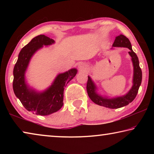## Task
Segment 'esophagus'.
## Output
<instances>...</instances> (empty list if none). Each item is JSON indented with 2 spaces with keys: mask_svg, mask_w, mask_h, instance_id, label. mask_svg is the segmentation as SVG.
I'll return each mask as SVG.
<instances>
[{
  "mask_svg": "<svg viewBox=\"0 0 154 154\" xmlns=\"http://www.w3.org/2000/svg\"><path fill=\"white\" fill-rule=\"evenodd\" d=\"M79 69L80 71H86L88 69V65L84 63H81L79 65Z\"/></svg>",
  "mask_w": 154,
  "mask_h": 154,
  "instance_id": "34e87169",
  "label": "esophagus"
}]
</instances>
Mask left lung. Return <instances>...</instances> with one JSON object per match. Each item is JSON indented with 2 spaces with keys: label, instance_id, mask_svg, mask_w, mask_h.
I'll list each match as a JSON object with an SVG mask.
<instances>
[{
  "label": "left lung",
  "instance_id": "1",
  "mask_svg": "<svg viewBox=\"0 0 154 154\" xmlns=\"http://www.w3.org/2000/svg\"><path fill=\"white\" fill-rule=\"evenodd\" d=\"M114 48H127L130 49L129 55L133 64V79H132V86L128 92L122 96L115 98H109L107 96H102L97 92V87L95 85L90 76H88L87 82V92L90 98L96 105L105 106L109 109H118L123 107L133 101L139 91V88L141 84L142 71L139 66V61L137 54L132 49V45L130 41L126 36L119 35L116 36L114 43L112 45ZM113 49V48H111Z\"/></svg>",
  "mask_w": 154,
  "mask_h": 154
}]
</instances>
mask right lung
<instances>
[{
  "instance_id": "obj_1",
  "label": "right lung",
  "mask_w": 154,
  "mask_h": 154,
  "mask_svg": "<svg viewBox=\"0 0 154 154\" xmlns=\"http://www.w3.org/2000/svg\"><path fill=\"white\" fill-rule=\"evenodd\" d=\"M54 43L55 41L44 35L35 36L20 51L14 69L15 95L28 111L39 116H48L62 108L64 88L77 73V69L74 68L58 74L50 86L42 92L36 91L28 84L25 75L32 57L43 46Z\"/></svg>"
}]
</instances>
